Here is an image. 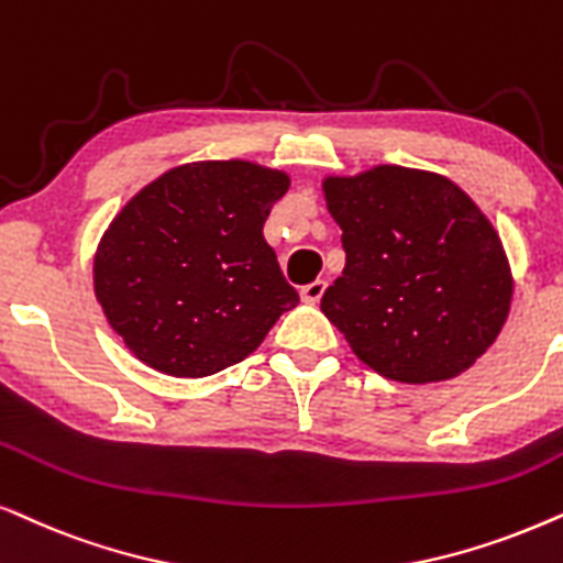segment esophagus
I'll use <instances>...</instances> for the list:
<instances>
[{
	"label": "esophagus",
	"instance_id": "34e87169",
	"mask_svg": "<svg viewBox=\"0 0 563 563\" xmlns=\"http://www.w3.org/2000/svg\"><path fill=\"white\" fill-rule=\"evenodd\" d=\"M325 287H328V284H325L323 279H316L312 284H308V287L299 289V297H302V302H308V305H318V302H320V297H323Z\"/></svg>",
	"mask_w": 563,
	"mask_h": 563
}]
</instances>
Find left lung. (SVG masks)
I'll use <instances>...</instances> for the list:
<instances>
[{
	"mask_svg": "<svg viewBox=\"0 0 563 563\" xmlns=\"http://www.w3.org/2000/svg\"><path fill=\"white\" fill-rule=\"evenodd\" d=\"M323 194L346 266L320 310L352 352L411 385L468 369L499 335L515 287L484 211L444 175L400 165L328 175Z\"/></svg>",
	"mask_w": 563,
	"mask_h": 563,
	"instance_id": "left-lung-1",
	"label": "left lung"
}]
</instances>
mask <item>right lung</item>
Masks as SVG:
<instances>
[{"instance_id":"right-lung-1","label":"right lung","mask_w":563,"mask_h":563,"mask_svg":"<svg viewBox=\"0 0 563 563\" xmlns=\"http://www.w3.org/2000/svg\"><path fill=\"white\" fill-rule=\"evenodd\" d=\"M289 175L247 159L178 165L123 207L95 253V297L147 367L207 377L253 354L299 295L264 222Z\"/></svg>"}]
</instances>
